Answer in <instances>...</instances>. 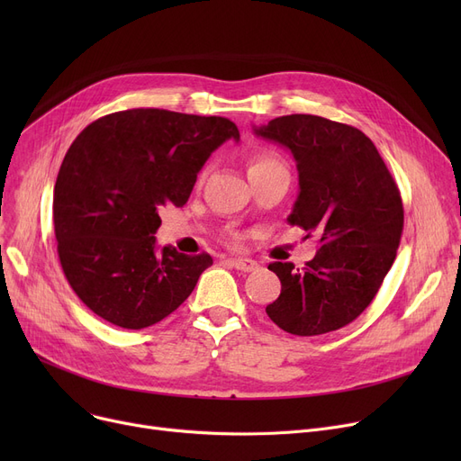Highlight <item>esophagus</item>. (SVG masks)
I'll return each mask as SVG.
<instances>
[{
	"mask_svg": "<svg viewBox=\"0 0 461 461\" xmlns=\"http://www.w3.org/2000/svg\"><path fill=\"white\" fill-rule=\"evenodd\" d=\"M233 269L237 271H245V273H250L258 267V263L254 259H249V258H228L226 259Z\"/></svg>",
	"mask_w": 461,
	"mask_h": 461,
	"instance_id": "34e87169",
	"label": "esophagus"
}]
</instances>
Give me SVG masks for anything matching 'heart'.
Returning <instances> with one entry per match:
<instances>
[{"label":"heart","instance_id":"b5f03b06","mask_svg":"<svg viewBox=\"0 0 461 461\" xmlns=\"http://www.w3.org/2000/svg\"><path fill=\"white\" fill-rule=\"evenodd\" d=\"M278 166H284V164L273 151H258L249 158V177L269 172V169Z\"/></svg>","mask_w":461,"mask_h":461}]
</instances>
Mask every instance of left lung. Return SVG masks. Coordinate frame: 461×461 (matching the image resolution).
<instances>
[{
	"mask_svg": "<svg viewBox=\"0 0 461 461\" xmlns=\"http://www.w3.org/2000/svg\"><path fill=\"white\" fill-rule=\"evenodd\" d=\"M252 129L292 151L299 196L287 222L320 237L303 271L269 265L282 292L265 312L297 336L342 329L374 301L394 263L403 230L398 185L374 141L355 127L294 113Z\"/></svg>",
	"mask_w": 461,
	"mask_h": 461,
	"instance_id": "left-lung-1",
	"label": "left lung"
}]
</instances>
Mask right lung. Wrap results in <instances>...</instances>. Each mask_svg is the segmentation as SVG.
I'll use <instances>...</instances> for the list:
<instances>
[{
    "instance_id": "right-lung-1",
    "label": "right lung",
    "mask_w": 461,
    "mask_h": 461,
    "mask_svg": "<svg viewBox=\"0 0 461 461\" xmlns=\"http://www.w3.org/2000/svg\"><path fill=\"white\" fill-rule=\"evenodd\" d=\"M235 123L158 108L115 112L72 141L54 186L63 273L112 325L140 330L177 310L211 267L209 254L157 249L158 212L188 202L200 169Z\"/></svg>"
}]
</instances>
